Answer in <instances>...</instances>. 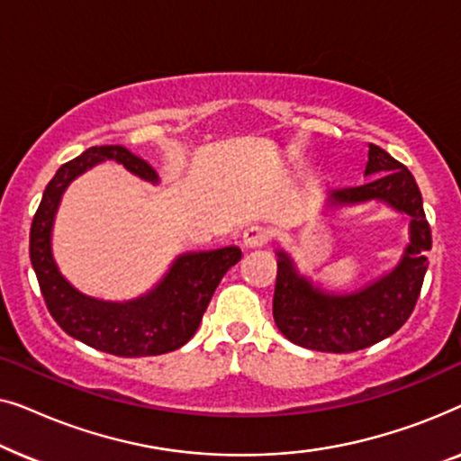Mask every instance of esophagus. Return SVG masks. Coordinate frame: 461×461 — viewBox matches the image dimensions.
Returning <instances> with one entry per match:
<instances>
[{
  "instance_id": "1",
  "label": "esophagus",
  "mask_w": 461,
  "mask_h": 461,
  "mask_svg": "<svg viewBox=\"0 0 461 461\" xmlns=\"http://www.w3.org/2000/svg\"><path fill=\"white\" fill-rule=\"evenodd\" d=\"M267 243H268V230H264L262 226H249V229L243 232V245L248 249L264 248Z\"/></svg>"
}]
</instances>
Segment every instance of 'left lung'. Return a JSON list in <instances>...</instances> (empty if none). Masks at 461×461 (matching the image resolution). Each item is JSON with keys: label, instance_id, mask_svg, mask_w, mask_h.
<instances>
[{"label": "left lung", "instance_id": "obj_1", "mask_svg": "<svg viewBox=\"0 0 461 461\" xmlns=\"http://www.w3.org/2000/svg\"><path fill=\"white\" fill-rule=\"evenodd\" d=\"M367 182L327 194L330 210L380 201L409 216V243L393 270L348 294L327 292L302 275L285 249L276 251L273 317L289 342L319 352H355L399 331L418 302L432 248L418 182L386 150L369 144Z\"/></svg>", "mask_w": 461, "mask_h": 461}]
</instances>
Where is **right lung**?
I'll list each match as a JSON object with an SVG mask.
<instances>
[{
	"instance_id": "right-lung-1",
	"label": "right lung",
	"mask_w": 461,
	"mask_h": 461,
	"mask_svg": "<svg viewBox=\"0 0 461 461\" xmlns=\"http://www.w3.org/2000/svg\"><path fill=\"white\" fill-rule=\"evenodd\" d=\"M117 161L138 178L159 182L147 161L125 147H92L60 166L43 191L29 235L31 264L56 323L68 336L115 357H155L178 350L199 330L218 283L241 260L235 245L180 254L163 279L134 300L111 302L81 294L65 279L52 254V229L67 186L103 161Z\"/></svg>"
}]
</instances>
